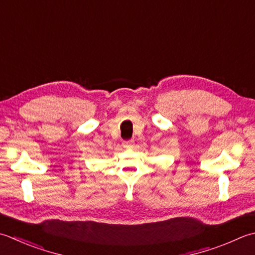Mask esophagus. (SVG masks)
<instances>
[{"label":"esophagus","mask_w":255,"mask_h":255,"mask_svg":"<svg viewBox=\"0 0 255 255\" xmlns=\"http://www.w3.org/2000/svg\"><path fill=\"white\" fill-rule=\"evenodd\" d=\"M123 146L125 148H127V149L132 148L133 147V140H132V139H130V140H125V141H123Z\"/></svg>","instance_id":"34e87169"}]
</instances>
